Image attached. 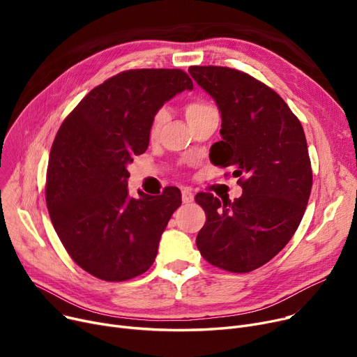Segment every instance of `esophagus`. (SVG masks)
I'll list each match as a JSON object with an SVG mask.
<instances>
[{
	"label": "esophagus",
	"mask_w": 357,
	"mask_h": 357,
	"mask_svg": "<svg viewBox=\"0 0 357 357\" xmlns=\"http://www.w3.org/2000/svg\"><path fill=\"white\" fill-rule=\"evenodd\" d=\"M182 201H183V204H191L194 201V194L191 190H188V188L182 190Z\"/></svg>",
	"instance_id": "obj_1"
}]
</instances>
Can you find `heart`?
I'll return each mask as SVG.
<instances>
[{"label":"heart","instance_id":"b5f03b06","mask_svg":"<svg viewBox=\"0 0 357 357\" xmlns=\"http://www.w3.org/2000/svg\"><path fill=\"white\" fill-rule=\"evenodd\" d=\"M213 107L208 105L207 102H202V101H191L186 104L185 107V116H186V120L188 121H192L195 119H198L199 116H202L205 111L211 109ZM166 117H167V111L166 109H159L156 112V116L153 119V123H152V136H156L159 133L160 127L165 124L166 121Z\"/></svg>","mask_w":357,"mask_h":357}]
</instances>
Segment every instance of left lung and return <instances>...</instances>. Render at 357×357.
<instances>
[{"instance_id":"1","label":"left lung","mask_w":357,"mask_h":357,"mask_svg":"<svg viewBox=\"0 0 357 357\" xmlns=\"http://www.w3.org/2000/svg\"><path fill=\"white\" fill-rule=\"evenodd\" d=\"M190 73L221 114L222 140L210 158L231 167L243 188L233 202L195 197L207 214L197 248L217 268L250 272L287 246L305 213L312 171L304 128L273 89L248 73L222 66H191Z\"/></svg>"}]
</instances>
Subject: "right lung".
I'll return each instance as SVG.
<instances>
[{"instance_id": "right-lung-1", "label": "right lung", "mask_w": 357, "mask_h": 357, "mask_svg": "<svg viewBox=\"0 0 357 357\" xmlns=\"http://www.w3.org/2000/svg\"><path fill=\"white\" fill-rule=\"evenodd\" d=\"M185 89L194 84L181 69L121 72L86 93L56 135L47 210L62 245L88 273L120 282L153 265L181 191L130 197L127 166L149 147L156 112Z\"/></svg>"}]
</instances>
